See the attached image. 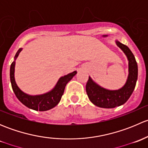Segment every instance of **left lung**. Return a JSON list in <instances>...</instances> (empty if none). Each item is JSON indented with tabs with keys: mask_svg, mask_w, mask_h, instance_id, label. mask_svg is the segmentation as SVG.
I'll list each match as a JSON object with an SVG mask.
<instances>
[{
	"mask_svg": "<svg viewBox=\"0 0 148 148\" xmlns=\"http://www.w3.org/2000/svg\"><path fill=\"white\" fill-rule=\"evenodd\" d=\"M116 44L125 53L129 62V75L125 84L118 90H109L97 84L90 77L86 84L89 100L102 108H114L125 104L133 92L138 79V64L133 53L127 46L120 41H116Z\"/></svg>",
	"mask_w": 148,
	"mask_h": 148,
	"instance_id": "obj_1",
	"label": "left lung"
}]
</instances>
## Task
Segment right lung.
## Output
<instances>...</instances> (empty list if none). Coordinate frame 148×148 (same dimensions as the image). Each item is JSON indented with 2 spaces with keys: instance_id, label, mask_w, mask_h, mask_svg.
<instances>
[{
  "instance_id": "1",
  "label": "right lung",
  "mask_w": 148,
  "mask_h": 148,
  "mask_svg": "<svg viewBox=\"0 0 148 148\" xmlns=\"http://www.w3.org/2000/svg\"><path fill=\"white\" fill-rule=\"evenodd\" d=\"M21 50L22 49H19L17 53H16V56L14 57L15 60L18 57ZM15 64H16L15 61L12 62L10 69V79L12 89H13L16 97L22 104H24L28 108L36 110V111H38V110L39 111H46V110H51L55 106L57 105L58 103L60 102L61 98L63 95L66 84L77 73V71H74L67 75L61 77L55 87L49 92L44 94V95L32 96V95H28L22 92L16 84L14 78Z\"/></svg>"
}]
</instances>
